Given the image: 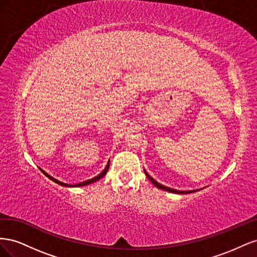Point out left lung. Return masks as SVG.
<instances>
[{
	"label": "left lung",
	"mask_w": 257,
	"mask_h": 257,
	"mask_svg": "<svg viewBox=\"0 0 257 257\" xmlns=\"http://www.w3.org/2000/svg\"><path fill=\"white\" fill-rule=\"evenodd\" d=\"M145 174H146V176L149 178V180L157 186V188H159V189H162V190H165V191H167V192H172V193H176V194H188V193H192V192H195V191H177V190H174V189H170V188H167V186H165V185H162L161 183H159V182H157L154 180V179L152 178V177H150L149 175L147 174V172L145 170Z\"/></svg>",
	"instance_id": "obj_1"
}]
</instances>
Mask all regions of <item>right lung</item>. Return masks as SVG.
<instances>
[{"instance_id": "obj_1", "label": "right lung", "mask_w": 257, "mask_h": 257, "mask_svg": "<svg viewBox=\"0 0 257 257\" xmlns=\"http://www.w3.org/2000/svg\"><path fill=\"white\" fill-rule=\"evenodd\" d=\"M108 168H109V162H108V164H107V166H106V168L103 170L102 173H100L98 176H96V177H94V178H92V179H90V180H87V181H83V182H80V183H77V184H73V185H71V184H66V183H63V182H61V181H59V180H57V179H54L53 177H51V176H49L47 173H45L43 169H41L42 170V173L46 176V177H48L50 180H52L53 182H56V183H58V184H60V185H63V186H84V185H88V184H90V183H93V182H95V181H97V180H99L100 178H103L106 174H107V172H108Z\"/></svg>"}]
</instances>
